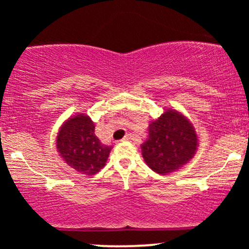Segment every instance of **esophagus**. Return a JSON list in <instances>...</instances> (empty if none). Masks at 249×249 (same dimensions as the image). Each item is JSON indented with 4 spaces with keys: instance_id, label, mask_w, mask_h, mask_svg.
<instances>
[{
    "instance_id": "1",
    "label": "esophagus",
    "mask_w": 249,
    "mask_h": 249,
    "mask_svg": "<svg viewBox=\"0 0 249 249\" xmlns=\"http://www.w3.org/2000/svg\"><path fill=\"white\" fill-rule=\"evenodd\" d=\"M134 139V136L133 134H126V136L124 137V139H123V141H125V142H132Z\"/></svg>"
}]
</instances>
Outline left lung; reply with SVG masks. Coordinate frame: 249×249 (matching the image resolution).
Wrapping results in <instances>:
<instances>
[{"instance_id": "1", "label": "left lung", "mask_w": 249, "mask_h": 249, "mask_svg": "<svg viewBox=\"0 0 249 249\" xmlns=\"http://www.w3.org/2000/svg\"><path fill=\"white\" fill-rule=\"evenodd\" d=\"M196 146L198 137L192 124L177 111L168 110L150 124L142 151L151 170L166 174L192 159Z\"/></svg>"}]
</instances>
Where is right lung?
Returning a JSON list of instances; mask_svg holds the SVG:
<instances>
[{"label": "right lung", "mask_w": 249, "mask_h": 249, "mask_svg": "<svg viewBox=\"0 0 249 249\" xmlns=\"http://www.w3.org/2000/svg\"><path fill=\"white\" fill-rule=\"evenodd\" d=\"M58 152L77 172L95 174L104 166L111 147L103 145L95 134V124L87 115L68 119L57 136Z\"/></svg>", "instance_id": "obj_1"}]
</instances>
